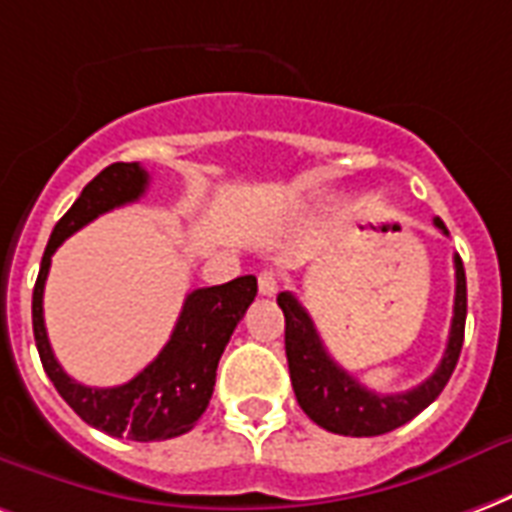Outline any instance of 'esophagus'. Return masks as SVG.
<instances>
[{"label": "esophagus", "instance_id": "34e87169", "mask_svg": "<svg viewBox=\"0 0 512 512\" xmlns=\"http://www.w3.org/2000/svg\"><path fill=\"white\" fill-rule=\"evenodd\" d=\"M257 290H260V295H274L279 290V276L274 271H260L257 274Z\"/></svg>", "mask_w": 512, "mask_h": 512}]
</instances>
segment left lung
<instances>
[{"mask_svg":"<svg viewBox=\"0 0 512 512\" xmlns=\"http://www.w3.org/2000/svg\"><path fill=\"white\" fill-rule=\"evenodd\" d=\"M434 225L448 236V227L442 219H434ZM453 266H456V301H453V323H450L445 355L429 380L404 393H377L361 385L350 372H344L328 355L301 301L293 293H279L276 304L285 312V352L295 399L317 426L344 437H377L404 426L437 399L456 369L464 344V323H467V274L458 255H453Z\"/></svg>","mask_w":512,"mask_h":512,"instance_id":"left-lung-1","label":"left lung"}]
</instances>
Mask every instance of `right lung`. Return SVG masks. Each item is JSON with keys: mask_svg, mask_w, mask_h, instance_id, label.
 Instances as JSON below:
<instances>
[{"mask_svg": "<svg viewBox=\"0 0 512 512\" xmlns=\"http://www.w3.org/2000/svg\"><path fill=\"white\" fill-rule=\"evenodd\" d=\"M146 187H149V173L138 162H113L83 187L81 198L56 222L45 246L32 293V325L45 374L51 377L59 396L89 426L111 437L160 442V439L187 434L206 412L217 382L219 358L236 331L238 320L255 301V276H238L225 285L192 290L184 298L176 328L160 355L138 377L116 388H89L64 372L51 350L43 320L45 279H48L51 257L64 238L73 236L75 230L89 225L105 211L138 200Z\"/></svg>", "mask_w": 512, "mask_h": 512, "instance_id": "add662e5", "label": "right lung"}]
</instances>
